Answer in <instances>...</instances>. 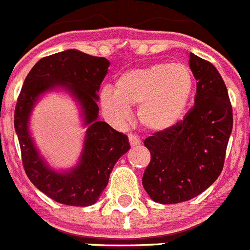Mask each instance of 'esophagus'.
<instances>
[{"instance_id": "1", "label": "esophagus", "mask_w": 250, "mask_h": 250, "mask_svg": "<svg viewBox=\"0 0 250 250\" xmlns=\"http://www.w3.org/2000/svg\"><path fill=\"white\" fill-rule=\"evenodd\" d=\"M128 140H129V143H131V146H140L141 145V140L138 137L137 134H128Z\"/></svg>"}]
</instances>
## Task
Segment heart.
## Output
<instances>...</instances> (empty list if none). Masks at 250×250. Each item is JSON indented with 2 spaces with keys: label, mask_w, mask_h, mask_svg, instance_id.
Masks as SVG:
<instances>
[{
  "label": "heart",
  "mask_w": 250,
  "mask_h": 250,
  "mask_svg": "<svg viewBox=\"0 0 250 250\" xmlns=\"http://www.w3.org/2000/svg\"><path fill=\"white\" fill-rule=\"evenodd\" d=\"M194 92V78L184 64H153L121 74L116 89L101 92L104 112L125 121L131 105H138V119L149 131H165L184 117Z\"/></svg>",
  "instance_id": "1"
}]
</instances>
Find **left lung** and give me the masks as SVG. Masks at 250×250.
I'll return each mask as SVG.
<instances>
[{"mask_svg": "<svg viewBox=\"0 0 250 250\" xmlns=\"http://www.w3.org/2000/svg\"><path fill=\"white\" fill-rule=\"evenodd\" d=\"M188 62L197 80L195 104L177 125L143 142L151 161L142 185L160 204L190 200L218 179L233 129V108L219 71L194 54Z\"/></svg>", "mask_w": 250, "mask_h": 250, "instance_id": "8db88e82", "label": "left lung"}]
</instances>
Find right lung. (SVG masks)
I'll list each match as a JSON object with an SVG mask.
<instances>
[{"mask_svg":"<svg viewBox=\"0 0 250 250\" xmlns=\"http://www.w3.org/2000/svg\"><path fill=\"white\" fill-rule=\"evenodd\" d=\"M109 62L78 50L45 56L27 74L15 108V129L21 148L23 170L40 191L64 205L89 206L97 203L105 188L113 167L129 149L125 134L98 121V95ZM55 86L68 88L83 109L87 130L81 164L69 173L49 169L38 156L29 137L27 123L40 94Z\"/></svg>","mask_w":250,"mask_h":250,"instance_id":"add662e5","label":"right lung"}]
</instances>
